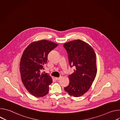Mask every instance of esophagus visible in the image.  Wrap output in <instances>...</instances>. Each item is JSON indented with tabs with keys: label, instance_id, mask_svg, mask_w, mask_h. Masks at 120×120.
Listing matches in <instances>:
<instances>
[{
	"label": "esophagus",
	"instance_id": "1",
	"mask_svg": "<svg viewBox=\"0 0 120 120\" xmlns=\"http://www.w3.org/2000/svg\"><path fill=\"white\" fill-rule=\"evenodd\" d=\"M62 78V77H56L55 78V79H56V80H60L61 78Z\"/></svg>",
	"mask_w": 120,
	"mask_h": 120
}]
</instances>
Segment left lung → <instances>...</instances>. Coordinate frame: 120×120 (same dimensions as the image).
Returning <instances> with one entry per match:
<instances>
[{
    "label": "left lung",
    "instance_id": "1",
    "mask_svg": "<svg viewBox=\"0 0 120 120\" xmlns=\"http://www.w3.org/2000/svg\"><path fill=\"white\" fill-rule=\"evenodd\" d=\"M66 50L74 73L69 75L70 82L64 90L71 96L80 97L87 92L97 73L96 55L93 48L81 40H75L63 45Z\"/></svg>",
    "mask_w": 120,
    "mask_h": 120
}]
</instances>
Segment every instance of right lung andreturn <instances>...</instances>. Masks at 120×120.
<instances>
[{
    "label": "right lung",
    "instance_id": "right-lung-1",
    "mask_svg": "<svg viewBox=\"0 0 120 120\" xmlns=\"http://www.w3.org/2000/svg\"><path fill=\"white\" fill-rule=\"evenodd\" d=\"M58 45L46 40L31 43L24 50L20 63V72L26 90L36 97H43L49 92L53 81L47 73H41L47 63L50 52Z\"/></svg>",
    "mask_w": 120,
    "mask_h": 120
}]
</instances>
